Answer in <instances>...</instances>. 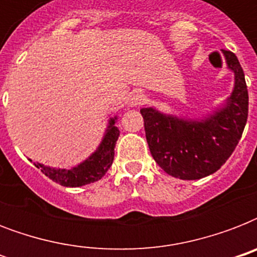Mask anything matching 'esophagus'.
I'll list each match as a JSON object with an SVG mask.
<instances>
[{
	"label": "esophagus",
	"mask_w": 257,
	"mask_h": 257,
	"mask_svg": "<svg viewBox=\"0 0 257 257\" xmlns=\"http://www.w3.org/2000/svg\"><path fill=\"white\" fill-rule=\"evenodd\" d=\"M147 102V96L143 94V93H135L131 96V100H129V105L131 106H141Z\"/></svg>",
	"instance_id": "1"
}]
</instances>
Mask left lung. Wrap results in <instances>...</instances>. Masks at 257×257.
Here are the masks:
<instances>
[{
    "mask_svg": "<svg viewBox=\"0 0 257 257\" xmlns=\"http://www.w3.org/2000/svg\"><path fill=\"white\" fill-rule=\"evenodd\" d=\"M224 56L235 73V88L224 108L204 120L177 118L153 108L140 110L151 155L176 179L199 180L215 173L241 139L248 118L247 84L235 53L224 50Z\"/></svg>",
    "mask_w": 257,
    "mask_h": 257,
    "instance_id": "obj_1",
    "label": "left lung"
}]
</instances>
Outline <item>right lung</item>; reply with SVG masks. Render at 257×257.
I'll return each mask as SVG.
<instances>
[{
	"mask_svg": "<svg viewBox=\"0 0 257 257\" xmlns=\"http://www.w3.org/2000/svg\"><path fill=\"white\" fill-rule=\"evenodd\" d=\"M114 122H116V117L109 120L108 129L100 147L92 156L77 167L72 169H56L45 167L40 163H34V165L38 169H41L44 175L64 187H82L86 184L98 181L102 179V176L106 173L113 163L114 147L117 139L120 136V131L117 129V126H114Z\"/></svg>",
	"mask_w": 257,
	"mask_h": 257,
	"instance_id": "right-lung-1",
	"label": "right lung"
}]
</instances>
